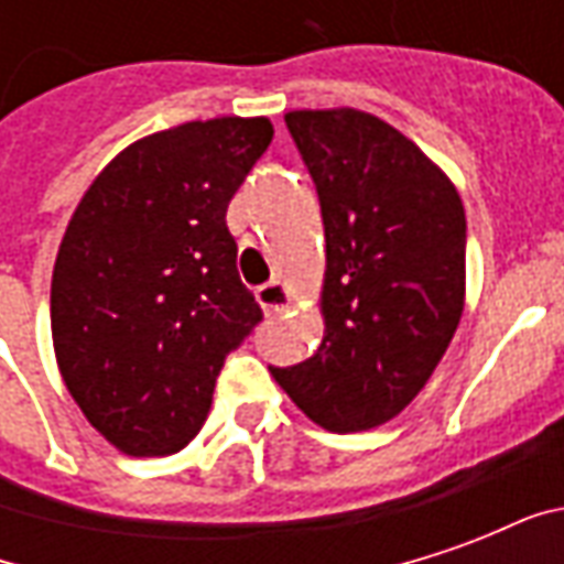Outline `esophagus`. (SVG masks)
<instances>
[{"mask_svg":"<svg viewBox=\"0 0 564 564\" xmlns=\"http://www.w3.org/2000/svg\"><path fill=\"white\" fill-rule=\"evenodd\" d=\"M257 302H259V307L265 311V314H281V311H286V307L293 305L295 295H293V290L286 286V283L271 281V283H265V286H259Z\"/></svg>","mask_w":564,"mask_h":564,"instance_id":"34e87169","label":"esophagus"}]
</instances>
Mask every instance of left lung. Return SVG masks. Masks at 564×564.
Listing matches in <instances>:
<instances>
[{"mask_svg":"<svg viewBox=\"0 0 564 564\" xmlns=\"http://www.w3.org/2000/svg\"><path fill=\"white\" fill-rule=\"evenodd\" d=\"M326 226L323 341L271 368L329 432H366L414 402L465 307V208L414 141L359 108L290 111Z\"/></svg>","mask_w":564,"mask_h":564,"instance_id":"obj_1","label":"left lung"}]
</instances>
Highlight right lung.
I'll list each match as a JSON object with an SVG mask.
<instances>
[{
	"mask_svg": "<svg viewBox=\"0 0 564 564\" xmlns=\"http://www.w3.org/2000/svg\"><path fill=\"white\" fill-rule=\"evenodd\" d=\"M271 135L269 117L153 132L96 174L68 220L51 281L56 366L127 456L198 435L223 359L262 319L226 208Z\"/></svg>",
	"mask_w": 564,
	"mask_h": 564,
	"instance_id": "obj_1",
	"label": "right lung"
}]
</instances>
